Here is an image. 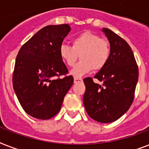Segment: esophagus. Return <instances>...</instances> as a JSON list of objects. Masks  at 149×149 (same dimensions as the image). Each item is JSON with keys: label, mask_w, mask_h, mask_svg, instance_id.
Here are the masks:
<instances>
[{"label": "esophagus", "mask_w": 149, "mask_h": 149, "mask_svg": "<svg viewBox=\"0 0 149 149\" xmlns=\"http://www.w3.org/2000/svg\"><path fill=\"white\" fill-rule=\"evenodd\" d=\"M83 81V79L81 78H79V77H74V84H78V83H80V82Z\"/></svg>", "instance_id": "34e87169"}]
</instances>
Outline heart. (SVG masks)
<instances>
[{
  "mask_svg": "<svg viewBox=\"0 0 149 149\" xmlns=\"http://www.w3.org/2000/svg\"><path fill=\"white\" fill-rule=\"evenodd\" d=\"M58 52L61 59L70 67L74 66L79 56L81 58L71 71V74L77 77L93 69H103L111 56V47L107 40L91 31H85L72 38V46L62 44Z\"/></svg>",
  "mask_w": 149,
  "mask_h": 149,
  "instance_id": "b5f03b06",
  "label": "heart"
}]
</instances>
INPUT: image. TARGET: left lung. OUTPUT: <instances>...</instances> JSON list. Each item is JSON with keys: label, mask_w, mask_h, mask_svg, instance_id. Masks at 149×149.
Wrapping results in <instances>:
<instances>
[{"label": "left lung", "mask_w": 149, "mask_h": 149, "mask_svg": "<svg viewBox=\"0 0 149 149\" xmlns=\"http://www.w3.org/2000/svg\"><path fill=\"white\" fill-rule=\"evenodd\" d=\"M111 46L107 65L94 76L103 82L84 79L86 91L84 104L88 115L96 121L111 123L124 115L134 100L139 79V68L132 49L127 42L108 29H103Z\"/></svg>", "instance_id": "1"}]
</instances>
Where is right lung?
Here are the masks:
<instances>
[{"label":"right lung","mask_w":149,"mask_h":149,"mask_svg":"<svg viewBox=\"0 0 149 149\" xmlns=\"http://www.w3.org/2000/svg\"><path fill=\"white\" fill-rule=\"evenodd\" d=\"M70 30L67 24L44 27L18 52L13 87L22 108L33 118L47 120L57 114L73 84L58 52Z\"/></svg>","instance_id":"right-lung-1"}]
</instances>
